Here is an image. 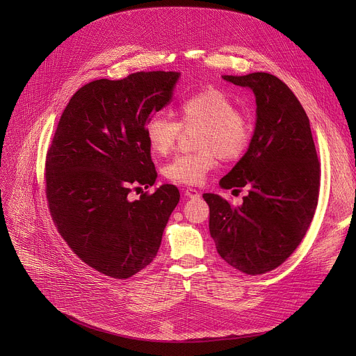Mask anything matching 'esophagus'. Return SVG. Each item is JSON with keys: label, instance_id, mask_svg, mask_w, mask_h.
I'll return each instance as SVG.
<instances>
[{"label": "esophagus", "instance_id": "1", "mask_svg": "<svg viewBox=\"0 0 356 356\" xmlns=\"http://www.w3.org/2000/svg\"><path fill=\"white\" fill-rule=\"evenodd\" d=\"M184 196H188L189 199H196V197L200 196V193L196 189H193V188H188V189L184 191Z\"/></svg>", "mask_w": 356, "mask_h": 356}]
</instances>
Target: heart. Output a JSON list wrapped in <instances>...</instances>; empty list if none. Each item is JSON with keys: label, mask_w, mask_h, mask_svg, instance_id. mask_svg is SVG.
<instances>
[{"label": "heart", "mask_w": 356, "mask_h": 356, "mask_svg": "<svg viewBox=\"0 0 356 356\" xmlns=\"http://www.w3.org/2000/svg\"><path fill=\"white\" fill-rule=\"evenodd\" d=\"M177 121L163 112L149 117L144 134L152 152L165 156L173 149L181 128L196 131L195 153L176 156L163 167L164 177L176 184L199 186L218 165V159L232 161L245 153L252 136L250 120L236 111L235 101L220 89L192 93L176 106Z\"/></svg>", "instance_id": "1"}]
</instances>
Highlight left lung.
<instances>
[{
  "label": "left lung",
  "instance_id": "8db88e82",
  "mask_svg": "<svg viewBox=\"0 0 356 356\" xmlns=\"http://www.w3.org/2000/svg\"><path fill=\"white\" fill-rule=\"evenodd\" d=\"M223 79L252 89L257 122L247 153L219 184L250 191L241 207L213 193L203 199L218 254L258 275L282 266L300 245L319 199L321 163L306 111L283 81L264 72Z\"/></svg>",
  "mask_w": 356,
  "mask_h": 356
}]
</instances>
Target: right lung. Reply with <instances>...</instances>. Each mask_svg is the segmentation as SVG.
Returning <instances> with one entry per match:
<instances>
[{
  "label": "right lung",
  "mask_w": 356,
  "mask_h": 356,
  "mask_svg": "<svg viewBox=\"0 0 356 356\" xmlns=\"http://www.w3.org/2000/svg\"><path fill=\"white\" fill-rule=\"evenodd\" d=\"M179 72H137L83 85L66 105L46 156L51 219L85 264L129 278L156 258L163 231L180 200L163 184L129 200L157 177L145 121L172 101Z\"/></svg>",
  "instance_id": "1"
}]
</instances>
